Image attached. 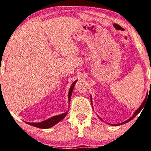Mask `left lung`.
Listing matches in <instances>:
<instances>
[{"mask_svg":"<svg viewBox=\"0 0 151 151\" xmlns=\"http://www.w3.org/2000/svg\"><path fill=\"white\" fill-rule=\"evenodd\" d=\"M92 99V98H91ZM147 95L146 96V98L145 99V100H144V101L142 102V104L140 106V107L139 109H138L136 111H135V112L133 114V115H132L131 118H130L129 119H128L127 121H124V122H121V123H120V124H111V125L112 126H119V125H121V124H125V123H127V122H129V121H131V120L134 118V117H135L139 113V112H140V111H141L142 110V109H143V107H144V106L145 105V103H146V101H147ZM91 102H92V99H91ZM101 121H103V120H102L101 119H100Z\"/></svg>","mask_w":151,"mask_h":151,"instance_id":"left-lung-1","label":"left lung"}]
</instances>
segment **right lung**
Segmentation results:
<instances>
[{
	"label": "right lung",
	"instance_id": "right-lung-1",
	"mask_svg": "<svg viewBox=\"0 0 151 151\" xmlns=\"http://www.w3.org/2000/svg\"><path fill=\"white\" fill-rule=\"evenodd\" d=\"M76 82H77V80L75 81V82H73L72 85H71L70 88L69 92H68V102H70V101L71 95H72L74 86H75V85ZM67 113L68 112H66L65 113L59 114V115L55 116L53 117H51V118L48 119L47 120H45V121L40 122H26L27 124L32 125L33 127L39 128V129H49V128L53 127L56 124H57L58 122H59L60 121H62V120L66 116Z\"/></svg>",
	"mask_w": 151,
	"mask_h": 151
}]
</instances>
